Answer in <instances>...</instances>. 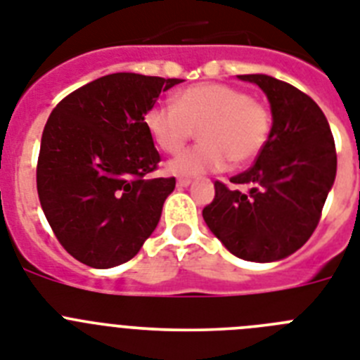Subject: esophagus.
<instances>
[{"instance_id":"obj_1","label":"esophagus","mask_w":360,"mask_h":360,"mask_svg":"<svg viewBox=\"0 0 360 360\" xmlns=\"http://www.w3.org/2000/svg\"><path fill=\"white\" fill-rule=\"evenodd\" d=\"M190 183H192L190 177H179V179H177V186H188Z\"/></svg>"}]
</instances>
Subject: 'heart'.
I'll return each mask as SVG.
<instances>
[{
    "mask_svg": "<svg viewBox=\"0 0 360 360\" xmlns=\"http://www.w3.org/2000/svg\"><path fill=\"white\" fill-rule=\"evenodd\" d=\"M144 128L166 153L179 152L199 128L201 144L166 165L174 175H199L259 157L273 134V111L241 87L203 82L175 93L174 105H152Z\"/></svg>",
    "mask_w": 360,
    "mask_h": 360,
    "instance_id": "b5f03b06",
    "label": "heart"
}]
</instances>
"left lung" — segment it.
I'll list each match as a JSON object with an SVG mask.
<instances>
[{
  "instance_id": "1",
  "label": "left lung",
  "mask_w": 360,
  "mask_h": 360,
  "mask_svg": "<svg viewBox=\"0 0 360 360\" xmlns=\"http://www.w3.org/2000/svg\"><path fill=\"white\" fill-rule=\"evenodd\" d=\"M264 89L273 134L249 170L216 181L203 208L208 229L232 255L274 262L292 255L315 232L337 174V150L324 113L306 93L267 75H240ZM240 186L250 188L241 193Z\"/></svg>"
}]
</instances>
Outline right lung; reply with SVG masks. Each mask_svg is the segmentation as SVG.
Here are the masks:
<instances>
[{
  "label": "right lung",
  "instance_id": "1",
  "mask_svg": "<svg viewBox=\"0 0 360 360\" xmlns=\"http://www.w3.org/2000/svg\"><path fill=\"white\" fill-rule=\"evenodd\" d=\"M179 82L113 72L69 93L51 113L36 186L54 236L78 262L126 264L155 231L175 177H148L161 155L144 113Z\"/></svg>",
  "mask_w": 360,
  "mask_h": 360
}]
</instances>
